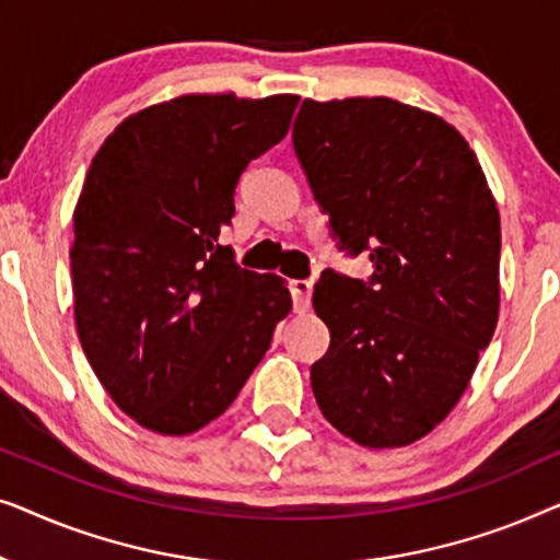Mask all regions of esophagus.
Wrapping results in <instances>:
<instances>
[{"mask_svg":"<svg viewBox=\"0 0 560 560\" xmlns=\"http://www.w3.org/2000/svg\"><path fill=\"white\" fill-rule=\"evenodd\" d=\"M311 290L313 280H293L290 282V293H293L295 311H305L311 305Z\"/></svg>","mask_w":560,"mask_h":560,"instance_id":"34e87169","label":"esophagus"}]
</instances>
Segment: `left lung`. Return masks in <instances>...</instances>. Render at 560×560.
Returning a JSON list of instances; mask_svg holds the SVG:
<instances>
[{"instance_id":"left-lung-1","label":"left lung","mask_w":560,"mask_h":560,"mask_svg":"<svg viewBox=\"0 0 560 560\" xmlns=\"http://www.w3.org/2000/svg\"><path fill=\"white\" fill-rule=\"evenodd\" d=\"M293 148L339 249L370 280L324 270L331 331L311 387L336 431L370 448L431 433L464 395L500 313V211L469 142L395 98H305Z\"/></svg>"}]
</instances>
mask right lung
Returning a JSON list of instances; mask_svg holds the SVG:
<instances>
[{
	"mask_svg": "<svg viewBox=\"0 0 560 560\" xmlns=\"http://www.w3.org/2000/svg\"><path fill=\"white\" fill-rule=\"evenodd\" d=\"M298 96L190 94L121 121L73 213V311L91 370L163 435L219 418L293 308L280 275L219 242L252 160L288 135Z\"/></svg>",
	"mask_w": 560,
	"mask_h": 560,
	"instance_id": "obj_1",
	"label": "right lung"
}]
</instances>
